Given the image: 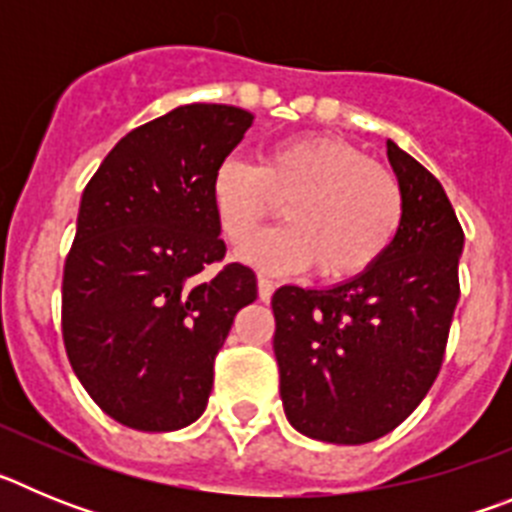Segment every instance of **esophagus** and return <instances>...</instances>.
Returning a JSON list of instances; mask_svg holds the SVG:
<instances>
[{
  "label": "esophagus",
  "mask_w": 512,
  "mask_h": 512,
  "mask_svg": "<svg viewBox=\"0 0 512 512\" xmlns=\"http://www.w3.org/2000/svg\"><path fill=\"white\" fill-rule=\"evenodd\" d=\"M271 295H274V282L266 274H259V297L264 302H269Z\"/></svg>",
  "instance_id": "esophagus-1"
}]
</instances>
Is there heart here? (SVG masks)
Wrapping results in <instances>:
<instances>
[{"label":"heart","instance_id":"obj_1","mask_svg":"<svg viewBox=\"0 0 512 512\" xmlns=\"http://www.w3.org/2000/svg\"><path fill=\"white\" fill-rule=\"evenodd\" d=\"M285 205L288 225L248 243L241 256L259 266L348 279L390 251L402 225L400 182L359 148L330 135H300L266 148L256 166L225 158L210 182L220 233L241 246Z\"/></svg>","mask_w":512,"mask_h":512}]
</instances>
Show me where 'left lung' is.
<instances>
[{
	"label": "left lung",
	"mask_w": 512,
	"mask_h": 512,
	"mask_svg": "<svg viewBox=\"0 0 512 512\" xmlns=\"http://www.w3.org/2000/svg\"><path fill=\"white\" fill-rule=\"evenodd\" d=\"M402 225L372 269L328 289L279 287L274 356L292 428L315 441L369 443L420 405L443 364L464 248L441 182L387 140Z\"/></svg>",
	"instance_id": "8db88e82"
}]
</instances>
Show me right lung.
Wrapping results in <instances>:
<instances>
[{"label":"right lung","instance_id":"obj_1","mask_svg":"<svg viewBox=\"0 0 512 512\" xmlns=\"http://www.w3.org/2000/svg\"><path fill=\"white\" fill-rule=\"evenodd\" d=\"M230 104H182L130 130L81 194L63 266L61 328L94 402L135 431L166 433L207 408L212 366L256 274L225 264L212 174L251 128Z\"/></svg>","mask_w":512,"mask_h":512}]
</instances>
